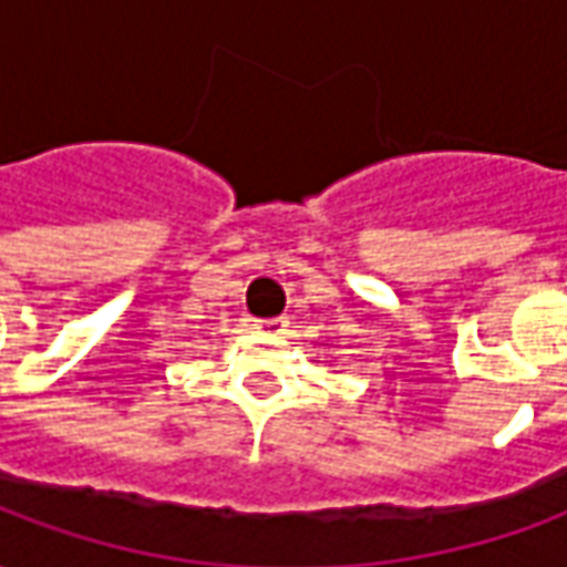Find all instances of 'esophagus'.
<instances>
[{
	"label": "esophagus",
	"mask_w": 567,
	"mask_h": 567,
	"mask_svg": "<svg viewBox=\"0 0 567 567\" xmlns=\"http://www.w3.org/2000/svg\"><path fill=\"white\" fill-rule=\"evenodd\" d=\"M285 328H288V321H285V319L255 321V331L264 333V337H279V333H285Z\"/></svg>",
	"instance_id": "obj_1"
}]
</instances>
